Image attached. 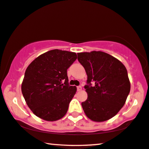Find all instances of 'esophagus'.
Segmentation results:
<instances>
[{
	"label": "esophagus",
	"mask_w": 149,
	"mask_h": 149,
	"mask_svg": "<svg viewBox=\"0 0 149 149\" xmlns=\"http://www.w3.org/2000/svg\"><path fill=\"white\" fill-rule=\"evenodd\" d=\"M81 89H82L81 86H77V91H81Z\"/></svg>",
	"instance_id": "obj_1"
}]
</instances>
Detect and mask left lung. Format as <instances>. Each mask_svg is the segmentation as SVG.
Instances as JSON below:
<instances>
[{"label": "left lung", "mask_w": 149, "mask_h": 149, "mask_svg": "<svg viewBox=\"0 0 149 149\" xmlns=\"http://www.w3.org/2000/svg\"><path fill=\"white\" fill-rule=\"evenodd\" d=\"M77 56L87 75L85 88L88 98L81 103L84 112L93 121L110 119L124 106L130 91L126 67L102 51L79 53ZM92 82L94 86L91 85Z\"/></svg>", "instance_id": "left-lung-1"}]
</instances>
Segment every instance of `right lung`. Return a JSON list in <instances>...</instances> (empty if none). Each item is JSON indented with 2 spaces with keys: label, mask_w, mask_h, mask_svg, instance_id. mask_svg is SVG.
Instances as JSON below:
<instances>
[{
  "label": "right lung",
  "mask_w": 149,
  "mask_h": 149,
  "mask_svg": "<svg viewBox=\"0 0 149 149\" xmlns=\"http://www.w3.org/2000/svg\"><path fill=\"white\" fill-rule=\"evenodd\" d=\"M76 59L75 53L53 49L29 64L21 91L26 104L37 117L55 121L66 115L77 91L76 86L69 85L67 70Z\"/></svg>",
  "instance_id": "right-lung-1"
}]
</instances>
